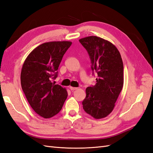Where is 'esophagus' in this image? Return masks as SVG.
I'll return each mask as SVG.
<instances>
[{"label": "esophagus", "mask_w": 153, "mask_h": 153, "mask_svg": "<svg viewBox=\"0 0 153 153\" xmlns=\"http://www.w3.org/2000/svg\"><path fill=\"white\" fill-rule=\"evenodd\" d=\"M69 89H71V90H76V89H77L78 88H75V87H72V86H70L69 87Z\"/></svg>", "instance_id": "1"}]
</instances>
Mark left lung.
<instances>
[{
	"mask_svg": "<svg viewBox=\"0 0 153 153\" xmlns=\"http://www.w3.org/2000/svg\"><path fill=\"white\" fill-rule=\"evenodd\" d=\"M88 51L91 61V69L97 73L94 86L85 89L86 97L83 109L95 119L108 116L123 86V63L120 53L114 44L97 36L79 39Z\"/></svg>",
	"mask_w": 153,
	"mask_h": 153,
	"instance_id": "1",
	"label": "left lung"
}]
</instances>
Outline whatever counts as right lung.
<instances>
[{
  "instance_id": "add662e5",
  "label": "right lung",
  "mask_w": 153,
  "mask_h": 153,
  "mask_svg": "<svg viewBox=\"0 0 153 153\" xmlns=\"http://www.w3.org/2000/svg\"><path fill=\"white\" fill-rule=\"evenodd\" d=\"M72 42H51L35 48L24 62L21 84L28 102L36 113L45 119L59 112L68 91L52 82L57 77L58 67Z\"/></svg>"
}]
</instances>
